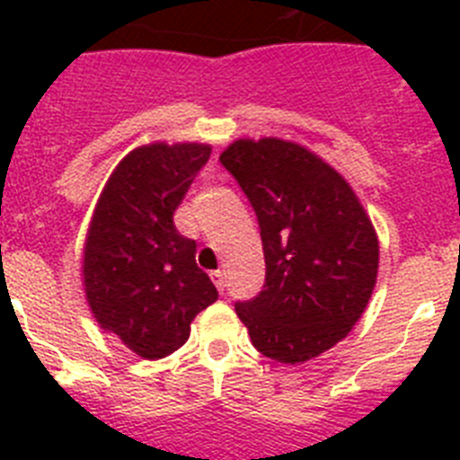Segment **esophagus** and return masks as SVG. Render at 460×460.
<instances>
[{
	"instance_id": "esophagus-1",
	"label": "esophagus",
	"mask_w": 460,
	"mask_h": 460,
	"mask_svg": "<svg viewBox=\"0 0 460 460\" xmlns=\"http://www.w3.org/2000/svg\"><path fill=\"white\" fill-rule=\"evenodd\" d=\"M211 280H214V283H217L218 292L226 290V276H223V271H221V270L214 271V274H211Z\"/></svg>"
}]
</instances>
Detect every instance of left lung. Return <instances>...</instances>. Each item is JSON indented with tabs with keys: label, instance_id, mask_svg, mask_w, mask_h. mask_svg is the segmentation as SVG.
<instances>
[{
	"label": "left lung",
	"instance_id": "left-lung-1",
	"mask_svg": "<svg viewBox=\"0 0 460 460\" xmlns=\"http://www.w3.org/2000/svg\"><path fill=\"white\" fill-rule=\"evenodd\" d=\"M249 198L265 251V286L237 302L255 350L304 364L350 334L376 288L371 218L348 181L302 145L233 142L218 158Z\"/></svg>",
	"mask_w": 460,
	"mask_h": 460
}]
</instances>
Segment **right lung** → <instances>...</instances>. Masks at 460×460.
Masks as SVG:
<instances>
[{"mask_svg":"<svg viewBox=\"0 0 460 460\" xmlns=\"http://www.w3.org/2000/svg\"><path fill=\"white\" fill-rule=\"evenodd\" d=\"M209 154V145L198 142L133 149L93 209L83 258L89 308L105 332L145 359L181 348L195 315L218 299L195 265V242L172 221Z\"/></svg>","mask_w":460,"mask_h":460,"instance_id":"1","label":"right lung"}]
</instances>
